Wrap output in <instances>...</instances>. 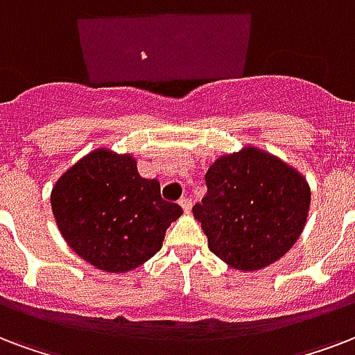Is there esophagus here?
<instances>
[{"instance_id": "obj_1", "label": "esophagus", "mask_w": 355, "mask_h": 355, "mask_svg": "<svg viewBox=\"0 0 355 355\" xmlns=\"http://www.w3.org/2000/svg\"><path fill=\"white\" fill-rule=\"evenodd\" d=\"M178 202H180V207H182L184 212H189V210H191V199H189V197H182Z\"/></svg>"}]
</instances>
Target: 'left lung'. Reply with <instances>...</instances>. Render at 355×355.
<instances>
[{
    "instance_id": "1",
    "label": "left lung",
    "mask_w": 355,
    "mask_h": 355,
    "mask_svg": "<svg viewBox=\"0 0 355 355\" xmlns=\"http://www.w3.org/2000/svg\"><path fill=\"white\" fill-rule=\"evenodd\" d=\"M207 196L193 207L208 248L231 268L255 272L296 243L309 214L302 173L257 147L225 154L207 171Z\"/></svg>"
}]
</instances>
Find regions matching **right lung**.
<instances>
[{
    "label": "right lung",
    "instance_id": "add662e5",
    "mask_svg": "<svg viewBox=\"0 0 355 355\" xmlns=\"http://www.w3.org/2000/svg\"><path fill=\"white\" fill-rule=\"evenodd\" d=\"M51 212L70 248L110 274L141 266L162 250L180 218L156 178H143L132 154L96 148L64 171L51 189Z\"/></svg>",
    "mask_w": 355,
    "mask_h": 355
}]
</instances>
